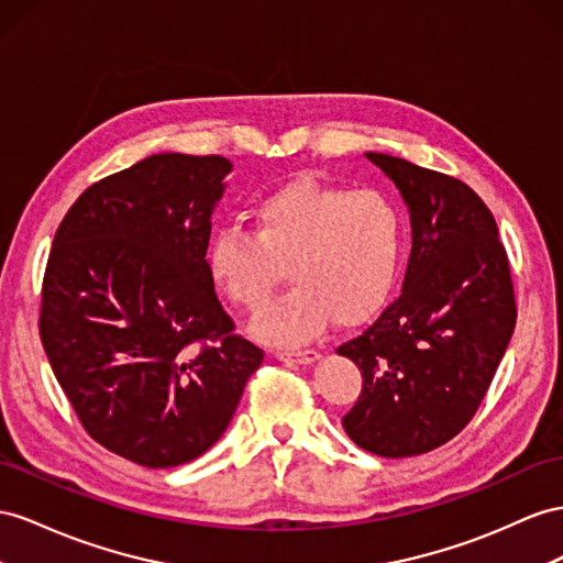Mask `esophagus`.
I'll return each mask as SVG.
<instances>
[{"label":"esophagus","mask_w":563,"mask_h":563,"mask_svg":"<svg viewBox=\"0 0 563 563\" xmlns=\"http://www.w3.org/2000/svg\"><path fill=\"white\" fill-rule=\"evenodd\" d=\"M319 356L313 350H276V358L287 364H313Z\"/></svg>","instance_id":"obj_1"}]
</instances>
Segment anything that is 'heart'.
<instances>
[{
	"label": "heart",
	"mask_w": 563,
	"mask_h": 563,
	"mask_svg": "<svg viewBox=\"0 0 563 563\" xmlns=\"http://www.w3.org/2000/svg\"><path fill=\"white\" fill-rule=\"evenodd\" d=\"M252 216L254 230L221 228L209 240L207 266L244 309L264 305L290 271L292 290L254 316L256 338L307 342L333 319H371L395 292L407 228L390 195L297 178L268 192Z\"/></svg>",
	"instance_id": "heart-1"
}]
</instances>
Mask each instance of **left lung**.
<instances>
[{
	"label": "left lung",
	"mask_w": 563,
	"mask_h": 563,
	"mask_svg": "<svg viewBox=\"0 0 563 563\" xmlns=\"http://www.w3.org/2000/svg\"><path fill=\"white\" fill-rule=\"evenodd\" d=\"M409 207L411 256L399 299L338 354L362 371L344 432L387 459L450 442L478 411L516 325L495 216L466 183L368 152Z\"/></svg>",
	"instance_id": "left-lung-1"
}]
</instances>
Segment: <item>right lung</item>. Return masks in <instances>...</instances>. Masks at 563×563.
I'll return each mask as SVG.
<instances>
[{
    "mask_svg": "<svg viewBox=\"0 0 563 563\" xmlns=\"http://www.w3.org/2000/svg\"><path fill=\"white\" fill-rule=\"evenodd\" d=\"M230 168L152 154L90 185L52 242L42 347L88 435L140 466L205 454L264 362L233 333L207 266Z\"/></svg>",
    "mask_w": 563,
    "mask_h": 563,
    "instance_id": "1",
    "label": "right lung"
}]
</instances>
